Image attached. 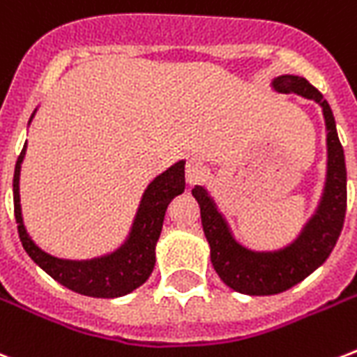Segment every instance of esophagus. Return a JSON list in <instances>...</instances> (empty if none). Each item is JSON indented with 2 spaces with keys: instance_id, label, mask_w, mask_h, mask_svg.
I'll list each match as a JSON object with an SVG mask.
<instances>
[{
  "instance_id": "obj_1",
  "label": "esophagus",
  "mask_w": 357,
  "mask_h": 357,
  "mask_svg": "<svg viewBox=\"0 0 357 357\" xmlns=\"http://www.w3.org/2000/svg\"><path fill=\"white\" fill-rule=\"evenodd\" d=\"M206 172H208V168L204 165L202 160L197 159V157H190L187 160V165H185V178L189 181L190 185L198 183V181H202L206 178Z\"/></svg>"
}]
</instances>
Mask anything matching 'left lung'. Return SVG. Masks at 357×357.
Returning <instances> with one entry per match:
<instances>
[{"label":"left lung","instance_id":"8db88e82","mask_svg":"<svg viewBox=\"0 0 357 357\" xmlns=\"http://www.w3.org/2000/svg\"><path fill=\"white\" fill-rule=\"evenodd\" d=\"M273 88L279 93H296L317 100L322 106L328 129V174L322 200L298 239L281 251L257 252L245 249L234 239L225 217L204 187H195L202 217V228L211 249V264L222 282L239 294L271 296L284 292L309 277L330 257L341 236L347 213V167L339 142L335 118L328 100L305 78L294 75L277 76Z\"/></svg>","mask_w":357,"mask_h":357}]
</instances>
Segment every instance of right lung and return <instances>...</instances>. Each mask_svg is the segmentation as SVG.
I'll return each mask as SVG.
<instances>
[{
  "instance_id": "right-lung-1",
  "label": "right lung",
  "mask_w": 357,
  "mask_h": 357,
  "mask_svg": "<svg viewBox=\"0 0 357 357\" xmlns=\"http://www.w3.org/2000/svg\"><path fill=\"white\" fill-rule=\"evenodd\" d=\"M33 118V116H31ZM26 146L18 155L13 179L15 219L22 247L39 268L73 292L91 298H119L148 281L155 266V245L159 241L168 204L185 190V160H179L148 185L127 241L118 251L93 260H63L40 251L27 236L20 209V167Z\"/></svg>"
}]
</instances>
